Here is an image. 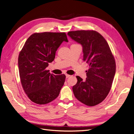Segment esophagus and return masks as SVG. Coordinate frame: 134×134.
I'll list each match as a JSON object with an SVG mask.
<instances>
[{
  "label": "esophagus",
  "instance_id": "esophagus-1",
  "mask_svg": "<svg viewBox=\"0 0 134 134\" xmlns=\"http://www.w3.org/2000/svg\"><path fill=\"white\" fill-rule=\"evenodd\" d=\"M70 75H68V74H66V78H68L69 77H70Z\"/></svg>",
  "mask_w": 134,
  "mask_h": 134
}]
</instances>
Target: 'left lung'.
Instances as JSON below:
<instances>
[{
	"label": "left lung",
	"instance_id": "obj_1",
	"mask_svg": "<svg viewBox=\"0 0 134 134\" xmlns=\"http://www.w3.org/2000/svg\"><path fill=\"white\" fill-rule=\"evenodd\" d=\"M68 35L83 47V61L90 65L86 80L76 76L72 87L76 98L88 106H94L106 98L116 72V63L106 40L95 31H70Z\"/></svg>",
	"mask_w": 134,
	"mask_h": 134
}]
</instances>
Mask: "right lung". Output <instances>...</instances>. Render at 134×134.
Here are the masks:
<instances>
[{"label": "right lung", "mask_w": 134, "mask_h": 134, "mask_svg": "<svg viewBox=\"0 0 134 134\" xmlns=\"http://www.w3.org/2000/svg\"><path fill=\"white\" fill-rule=\"evenodd\" d=\"M63 41L68 42L64 32L35 33L27 40L19 54L22 87L28 98L36 104H45L56 99L64 84V74L55 75L46 70Z\"/></svg>", "instance_id": "obj_1"}]
</instances>
